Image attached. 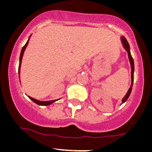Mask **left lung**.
Listing matches in <instances>:
<instances>
[{
	"mask_svg": "<svg viewBox=\"0 0 152 152\" xmlns=\"http://www.w3.org/2000/svg\"><path fill=\"white\" fill-rule=\"evenodd\" d=\"M121 41H122V43L123 44V47H124V49H126V51L128 53V57H129V60H130V66H131V81H132V83H131V86L129 88L128 91H127V94L125 95V96L123 97L122 99V103H124V102L127 101V100L128 99L129 96H130L131 91H132V84H133V81H134V61H133V58L132 57V55L130 54V45H129L128 42H127V39L122 36L121 38Z\"/></svg>",
	"mask_w": 152,
	"mask_h": 152,
	"instance_id": "obj_1",
	"label": "left lung"
}]
</instances>
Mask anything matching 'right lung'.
Instances as JSON below:
<instances>
[{"label": "right lung", "mask_w": 152, "mask_h": 152, "mask_svg": "<svg viewBox=\"0 0 152 152\" xmlns=\"http://www.w3.org/2000/svg\"><path fill=\"white\" fill-rule=\"evenodd\" d=\"M30 36H31V35L30 36L29 38H28V41H27L26 44H25V46H24L23 47H22V51H21V53H20V64H19V68H18V73L19 75L20 74V68H21V63H22V57H23V55H24V52H25V49H26L27 46H28V42H29V40H30ZM19 78H20V76H19ZM29 97V98L31 100H33V102H34L35 103H36V104L39 105H51L52 103H53L54 102L57 101V100H49V101H40V100H36V99H34L33 98V97Z\"/></svg>", "instance_id": "add662e5"}]
</instances>
